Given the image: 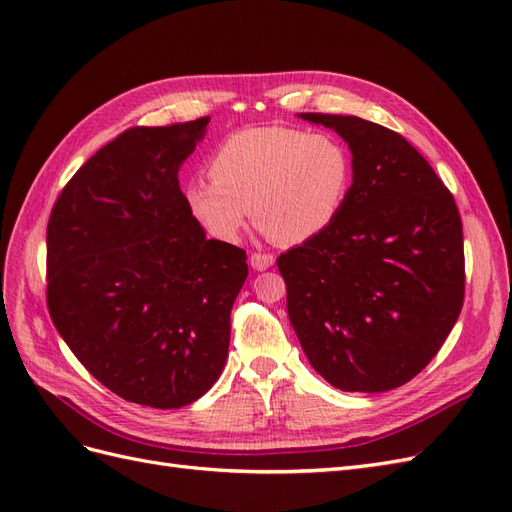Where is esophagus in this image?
<instances>
[{"label":"esophagus","instance_id":"34e87169","mask_svg":"<svg viewBox=\"0 0 512 512\" xmlns=\"http://www.w3.org/2000/svg\"><path fill=\"white\" fill-rule=\"evenodd\" d=\"M273 262H275V258H273L271 254H260V252H256V254L250 256V265H252V269H256V271H267L269 267H273Z\"/></svg>","mask_w":512,"mask_h":512}]
</instances>
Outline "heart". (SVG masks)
Wrapping results in <instances>:
<instances>
[{"label": "heart", "instance_id": "obj_1", "mask_svg": "<svg viewBox=\"0 0 512 512\" xmlns=\"http://www.w3.org/2000/svg\"><path fill=\"white\" fill-rule=\"evenodd\" d=\"M352 175L350 151L333 134L247 128L215 149L211 177L185 185V200L209 235L224 243L237 241L254 213L277 243L301 245L335 224Z\"/></svg>", "mask_w": 512, "mask_h": 512}]
</instances>
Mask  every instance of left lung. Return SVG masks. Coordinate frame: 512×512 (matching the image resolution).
<instances>
[{"mask_svg": "<svg viewBox=\"0 0 512 512\" xmlns=\"http://www.w3.org/2000/svg\"><path fill=\"white\" fill-rule=\"evenodd\" d=\"M344 138L352 188L335 224L277 258L307 361L339 391L412 380L463 305L455 200L404 136L354 115L299 113Z\"/></svg>", "mask_w": 512, "mask_h": 512, "instance_id": "left-lung-1", "label": "left lung"}]
</instances>
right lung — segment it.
<instances>
[{
	"label": "right lung",
	"instance_id": "right-lung-1",
	"mask_svg": "<svg viewBox=\"0 0 512 512\" xmlns=\"http://www.w3.org/2000/svg\"><path fill=\"white\" fill-rule=\"evenodd\" d=\"M209 117L132 128L68 181L46 228V301L85 369L132 404L175 410L220 378L245 252L207 239L179 168Z\"/></svg>",
	"mask_w": 512,
	"mask_h": 512
}]
</instances>
